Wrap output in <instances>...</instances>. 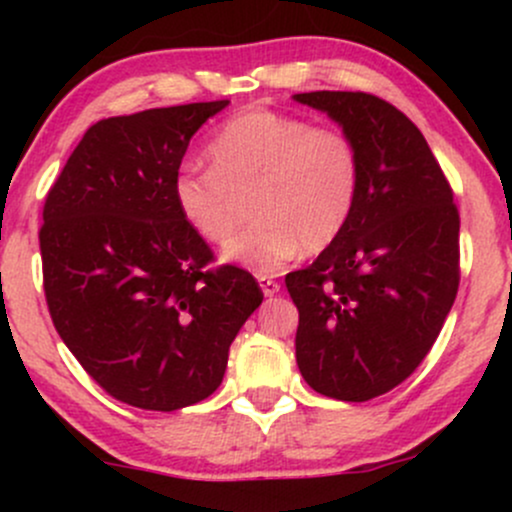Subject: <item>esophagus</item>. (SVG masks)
Masks as SVG:
<instances>
[{
  "label": "esophagus",
  "mask_w": 512,
  "mask_h": 512,
  "mask_svg": "<svg viewBox=\"0 0 512 512\" xmlns=\"http://www.w3.org/2000/svg\"><path fill=\"white\" fill-rule=\"evenodd\" d=\"M257 281H260V289L264 296H276V293L281 291V284L274 276H257Z\"/></svg>",
  "instance_id": "1"
}]
</instances>
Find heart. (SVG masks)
Returning <instances> with one entry per match:
<instances>
[{"label": "heart", "mask_w": 512, "mask_h": 512, "mask_svg": "<svg viewBox=\"0 0 512 512\" xmlns=\"http://www.w3.org/2000/svg\"><path fill=\"white\" fill-rule=\"evenodd\" d=\"M207 156L211 168L175 173V207L199 238L223 243L250 199L255 223L226 245L223 260L262 276L301 250L330 248L361 195V151L349 134L274 110H245L223 122Z\"/></svg>", "instance_id": "obj_1"}]
</instances>
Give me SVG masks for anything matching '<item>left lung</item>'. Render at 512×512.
Returning <instances> with one entry per match:
<instances>
[{
    "instance_id": "1",
    "label": "left lung",
    "mask_w": 512,
    "mask_h": 512,
    "mask_svg": "<svg viewBox=\"0 0 512 512\" xmlns=\"http://www.w3.org/2000/svg\"><path fill=\"white\" fill-rule=\"evenodd\" d=\"M332 117L361 151V195L349 226L310 267L286 274L298 308L305 383L368 402L424 361L460 286V214L424 134L383 98L296 93Z\"/></svg>"
}]
</instances>
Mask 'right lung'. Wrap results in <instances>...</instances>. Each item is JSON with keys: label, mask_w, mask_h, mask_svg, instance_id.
I'll use <instances>...</instances> for the list:
<instances>
[{"label": "right lung", "mask_w": 512, "mask_h": 512, "mask_svg": "<svg viewBox=\"0 0 512 512\" xmlns=\"http://www.w3.org/2000/svg\"><path fill=\"white\" fill-rule=\"evenodd\" d=\"M226 105L96 122L45 197L40 255L55 330L86 373L132 407L175 411L207 399L264 298L245 269H209L214 252L173 199L192 134Z\"/></svg>", "instance_id": "right-lung-1"}]
</instances>
